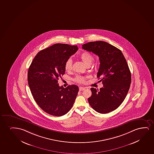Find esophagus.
Instances as JSON below:
<instances>
[{
    "instance_id": "esophagus-1",
    "label": "esophagus",
    "mask_w": 154,
    "mask_h": 154,
    "mask_svg": "<svg viewBox=\"0 0 154 154\" xmlns=\"http://www.w3.org/2000/svg\"><path fill=\"white\" fill-rule=\"evenodd\" d=\"M85 88H84V87H79V90H80V91H83V90H85Z\"/></svg>"
}]
</instances>
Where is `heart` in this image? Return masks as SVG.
I'll list each match as a JSON object with an SVG mask.
<instances>
[{"instance_id":"heart-1","label":"heart","mask_w":154,"mask_h":154,"mask_svg":"<svg viewBox=\"0 0 154 154\" xmlns=\"http://www.w3.org/2000/svg\"><path fill=\"white\" fill-rule=\"evenodd\" d=\"M80 58L84 64L87 66L90 65L94 60V57L92 54L87 52H84L80 55ZM72 60L71 58H68L66 60L65 64V69L66 71L69 72L72 69ZM75 80L78 83H84L85 82L86 78L85 77L81 76H77L75 78Z\"/></svg>"}]
</instances>
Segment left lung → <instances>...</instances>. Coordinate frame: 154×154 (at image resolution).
I'll use <instances>...</instances> for the list:
<instances>
[{"label": "left lung", "mask_w": 154, "mask_h": 154, "mask_svg": "<svg viewBox=\"0 0 154 154\" xmlns=\"http://www.w3.org/2000/svg\"><path fill=\"white\" fill-rule=\"evenodd\" d=\"M82 48L98 55L100 67L97 77L103 87L100 90L91 88L92 94L88 102L96 111L106 114L122 104L131 83V74L121 50L103 41L90 42Z\"/></svg>", "instance_id": "obj_1"}]
</instances>
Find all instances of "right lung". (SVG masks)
<instances>
[{
  "label": "right lung",
  "instance_id": "1",
  "mask_svg": "<svg viewBox=\"0 0 154 154\" xmlns=\"http://www.w3.org/2000/svg\"><path fill=\"white\" fill-rule=\"evenodd\" d=\"M78 49L77 45L54 44L38 52L30 65L28 81L31 92L36 103L48 114L64 116L74 104L78 86L65 88L59 86L58 80L65 74L66 60Z\"/></svg>",
  "mask_w": 154,
  "mask_h": 154
}]
</instances>
